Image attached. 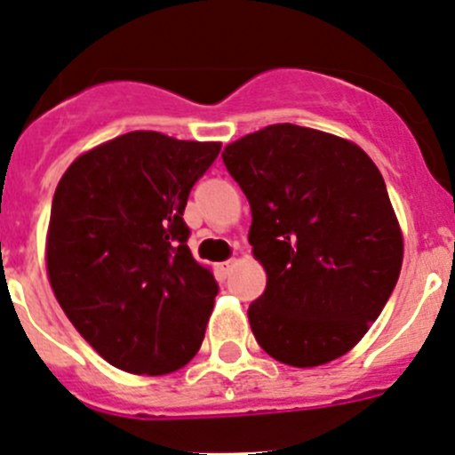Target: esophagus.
Listing matches in <instances>:
<instances>
[{"mask_svg":"<svg viewBox=\"0 0 455 455\" xmlns=\"http://www.w3.org/2000/svg\"><path fill=\"white\" fill-rule=\"evenodd\" d=\"M235 264L237 261L235 259H228V261H220L218 266H215V268H218V273L222 275V277H228V275H231V270L235 268Z\"/></svg>","mask_w":455,"mask_h":455,"instance_id":"1","label":"esophagus"}]
</instances>
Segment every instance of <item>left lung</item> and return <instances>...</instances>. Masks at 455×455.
I'll use <instances>...</instances> for the list:
<instances>
[{
  "instance_id": "1",
  "label": "left lung",
  "mask_w": 455,
  "mask_h": 455,
  "mask_svg": "<svg viewBox=\"0 0 455 455\" xmlns=\"http://www.w3.org/2000/svg\"><path fill=\"white\" fill-rule=\"evenodd\" d=\"M253 213L266 291L249 321L266 355L316 368L350 352L387 304L403 231L383 176L356 142L277 123L222 151Z\"/></svg>"
}]
</instances>
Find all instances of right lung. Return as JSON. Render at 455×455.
Listing matches in <instances>:
<instances>
[{
    "label": "right lung",
    "instance_id": "1",
    "mask_svg": "<svg viewBox=\"0 0 455 455\" xmlns=\"http://www.w3.org/2000/svg\"><path fill=\"white\" fill-rule=\"evenodd\" d=\"M222 142L130 132L84 151L59 180L45 235L54 297L114 368H185L204 339L218 283L187 246L191 187Z\"/></svg>",
    "mask_w": 455,
    "mask_h": 455
}]
</instances>
